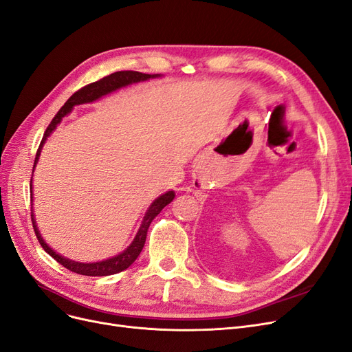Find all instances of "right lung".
<instances>
[{"label":"right lung","mask_w":352,"mask_h":352,"mask_svg":"<svg viewBox=\"0 0 352 352\" xmlns=\"http://www.w3.org/2000/svg\"><path fill=\"white\" fill-rule=\"evenodd\" d=\"M163 75L156 74V75H147V74H142V72H134V70H122V72H116L111 74L105 78H102L101 80H96L91 85L83 87L82 89H79L78 92H75L69 100L65 102V105L59 109L58 114L54 116V118L52 120V122L49 124V127L43 135V140H41L40 147L37 150L36 154V160H34V166H33V172L38 163L40 154H41V148L46 144L47 138L52 135V133L58 129V125L62 122V120L69 116L70 112L74 111V108L76 105H82V104H92L98 100H101L102 96H107L112 92H116L121 88L130 87L133 83H138V82H146L150 79H156V78H162ZM30 195H32V221H33V227H34V232L37 240L40 243V245L43 247V250L47 252L49 256H52L56 261L60 263L66 269H69L70 272L78 273V274H83V276H109V274H117L129 267L137 260V257L142 252L144 243H146V236H147V230L150 227L151 221L156 218L160 210L170 204L175 199V190H167L164 193H162L160 196H157L154 199L147 210L146 214L140 222V227L133 238V241L127 245V248H124L121 252H118L117 256H112L109 258H105L102 261H94V263H80V261H75L70 260L67 257H63L59 252H56L45 240L43 236L40 234V230L37 227V221H36V215H34V209H33V176H32V182H30Z\"/></svg>","instance_id":"right-lung-1"}]
</instances>
